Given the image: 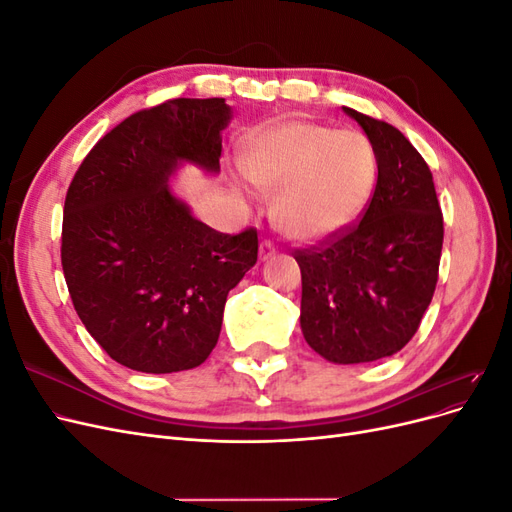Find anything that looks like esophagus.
Masks as SVG:
<instances>
[{
	"label": "esophagus",
	"mask_w": 512,
	"mask_h": 512,
	"mask_svg": "<svg viewBox=\"0 0 512 512\" xmlns=\"http://www.w3.org/2000/svg\"><path fill=\"white\" fill-rule=\"evenodd\" d=\"M273 254H275V245H273L271 241H267V239L262 241V243H260V258H262V260H269Z\"/></svg>",
	"instance_id": "obj_1"
}]
</instances>
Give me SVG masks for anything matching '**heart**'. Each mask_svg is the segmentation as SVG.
I'll return each mask as SVG.
<instances>
[{"mask_svg": "<svg viewBox=\"0 0 512 512\" xmlns=\"http://www.w3.org/2000/svg\"><path fill=\"white\" fill-rule=\"evenodd\" d=\"M243 170L258 190L275 194L277 228L309 243L333 235L363 209L378 164L361 132L284 121L254 138Z\"/></svg>", "mask_w": 512, "mask_h": 512, "instance_id": "b5f03b06", "label": "heart"}]
</instances>
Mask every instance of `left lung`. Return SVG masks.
<instances>
[{
    "instance_id": "1",
    "label": "left lung",
    "mask_w": 512,
    "mask_h": 512,
    "mask_svg": "<svg viewBox=\"0 0 512 512\" xmlns=\"http://www.w3.org/2000/svg\"><path fill=\"white\" fill-rule=\"evenodd\" d=\"M376 153L378 181L363 218L294 250L301 329L327 361L369 363L404 348L438 284L444 218L433 177L391 123L346 108Z\"/></svg>"
}]
</instances>
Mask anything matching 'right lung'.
Segmentation results:
<instances>
[{
	"mask_svg": "<svg viewBox=\"0 0 512 512\" xmlns=\"http://www.w3.org/2000/svg\"><path fill=\"white\" fill-rule=\"evenodd\" d=\"M224 98H173L104 134L64 205L61 267L72 305L113 361L145 374L203 363L228 292L256 265L258 230L226 235L168 190L179 162L220 170Z\"/></svg>",
	"mask_w": 512,
	"mask_h": 512,
	"instance_id": "add662e5",
	"label": "right lung"
}]
</instances>
